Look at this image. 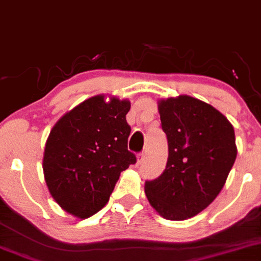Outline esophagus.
I'll return each mask as SVG.
<instances>
[{
  "label": "esophagus",
  "instance_id": "34e87169",
  "mask_svg": "<svg viewBox=\"0 0 261 261\" xmlns=\"http://www.w3.org/2000/svg\"><path fill=\"white\" fill-rule=\"evenodd\" d=\"M144 158H146V154H144V153H141V154L137 155V164H142Z\"/></svg>",
  "mask_w": 261,
  "mask_h": 261
}]
</instances>
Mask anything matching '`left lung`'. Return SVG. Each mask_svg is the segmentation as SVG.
I'll list each match as a JSON object with an SVG mask.
<instances>
[{
    "mask_svg": "<svg viewBox=\"0 0 261 261\" xmlns=\"http://www.w3.org/2000/svg\"><path fill=\"white\" fill-rule=\"evenodd\" d=\"M169 156L144 193L166 220L199 214L221 192L237 156L233 126L214 107L187 95L158 100Z\"/></svg>",
    "mask_w": 261,
    "mask_h": 261,
    "instance_id": "8db88e82",
    "label": "left lung"
}]
</instances>
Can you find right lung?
Segmentation results:
<instances>
[{
	"label": "right lung",
	"instance_id": "right-lung-1",
	"mask_svg": "<svg viewBox=\"0 0 261 261\" xmlns=\"http://www.w3.org/2000/svg\"><path fill=\"white\" fill-rule=\"evenodd\" d=\"M97 95L65 113L43 152V176L58 205L87 219L108 203L120 172L136 163L127 150L128 99Z\"/></svg>",
	"mask_w": 261,
	"mask_h": 261
}]
</instances>
